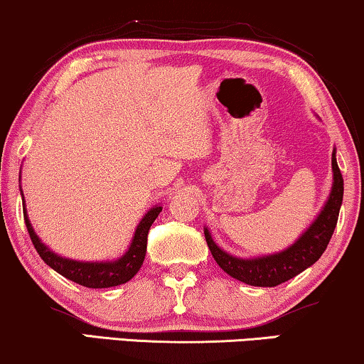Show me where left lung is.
Masks as SVG:
<instances>
[{"label": "left lung", "mask_w": 364, "mask_h": 364, "mask_svg": "<svg viewBox=\"0 0 364 364\" xmlns=\"http://www.w3.org/2000/svg\"><path fill=\"white\" fill-rule=\"evenodd\" d=\"M331 167L333 186L325 207L321 208L315 222L306 228V232L301 233V237L287 250L258 258H238L223 252L212 240L210 232L203 228L207 245L210 248L213 260L218 263V267L235 280H240L252 287H277L311 267L323 255L328 243H330L343 202V177L336 164L335 151L331 156Z\"/></svg>", "instance_id": "8db88e82"}]
</instances>
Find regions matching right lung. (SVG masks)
Returning a JSON list of instances; mask_svg holds the SVG:
<instances>
[{
	"mask_svg": "<svg viewBox=\"0 0 364 364\" xmlns=\"http://www.w3.org/2000/svg\"><path fill=\"white\" fill-rule=\"evenodd\" d=\"M162 212L161 205L152 207L146 215L142 217V220L139 222L136 228V233H134L131 245H129V250L124 253L121 258L112 262H76L69 260V258L59 257L58 253L44 245V243L39 240V237L34 232L31 223H29L26 207L23 205V215H24V223H26L28 233L31 237V242L39 257L43 258V262L46 263L56 270L59 275H63L68 280L74 283H79V285L87 287V288H109V287H117L122 285L131 280V278L136 275L141 268L144 258H146L147 252V235L149 228L156 220L159 213Z\"/></svg>",
	"mask_w": 364,
	"mask_h": 364,
	"instance_id": "1",
	"label": "right lung"
}]
</instances>
